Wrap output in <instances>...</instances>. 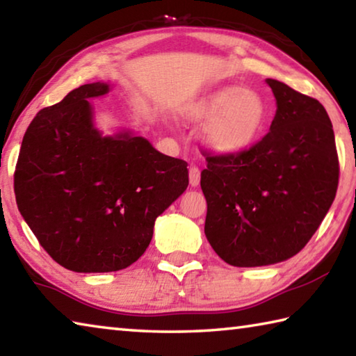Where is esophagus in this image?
Listing matches in <instances>:
<instances>
[{
  "label": "esophagus",
  "mask_w": 356,
  "mask_h": 356,
  "mask_svg": "<svg viewBox=\"0 0 356 356\" xmlns=\"http://www.w3.org/2000/svg\"><path fill=\"white\" fill-rule=\"evenodd\" d=\"M188 176H190V185H191V186H197V185H200V180H201V171H200V168H197V166H190Z\"/></svg>",
  "instance_id": "1"
}]
</instances>
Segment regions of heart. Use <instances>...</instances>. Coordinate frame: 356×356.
Instances as JSON below:
<instances>
[{"label":"heart","instance_id":"heart-1","mask_svg":"<svg viewBox=\"0 0 356 356\" xmlns=\"http://www.w3.org/2000/svg\"><path fill=\"white\" fill-rule=\"evenodd\" d=\"M196 119H209L204 141L216 154L229 155L250 147L267 122V105L261 94L242 86H227L209 94L190 108Z\"/></svg>","mask_w":356,"mask_h":356}]
</instances>
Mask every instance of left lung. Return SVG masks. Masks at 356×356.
Here are the masks:
<instances>
[{"instance_id": "obj_1", "label": "left lung", "mask_w": 356, "mask_h": 356, "mask_svg": "<svg viewBox=\"0 0 356 356\" xmlns=\"http://www.w3.org/2000/svg\"><path fill=\"white\" fill-rule=\"evenodd\" d=\"M270 131L250 149L207 156L201 188L204 232L222 261L261 267L305 248L334 201L339 182L334 131L321 102L278 80Z\"/></svg>"}]
</instances>
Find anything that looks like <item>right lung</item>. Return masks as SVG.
Returning <instances> with one entry per match:
<instances>
[{"label":"right lung","instance_id":"obj_1","mask_svg":"<svg viewBox=\"0 0 356 356\" xmlns=\"http://www.w3.org/2000/svg\"><path fill=\"white\" fill-rule=\"evenodd\" d=\"M91 83L40 110L22 141L17 206L53 261L80 273L118 272L140 259L154 222L188 186L186 161L125 131L102 136Z\"/></svg>","mask_w":356,"mask_h":356}]
</instances>
